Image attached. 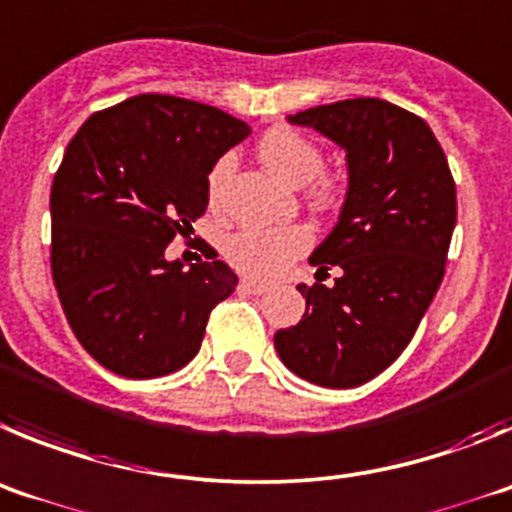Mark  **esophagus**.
I'll return each instance as SVG.
<instances>
[{
	"mask_svg": "<svg viewBox=\"0 0 512 512\" xmlns=\"http://www.w3.org/2000/svg\"><path fill=\"white\" fill-rule=\"evenodd\" d=\"M239 290L242 293H252V296H262L267 290V283H260V280H252V278H242L239 280Z\"/></svg>",
	"mask_w": 512,
	"mask_h": 512,
	"instance_id": "1",
	"label": "esophagus"
}]
</instances>
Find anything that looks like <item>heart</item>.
I'll return each instance as SVG.
<instances>
[{"label": "heart", "mask_w": 512, "mask_h": 512, "mask_svg": "<svg viewBox=\"0 0 512 512\" xmlns=\"http://www.w3.org/2000/svg\"><path fill=\"white\" fill-rule=\"evenodd\" d=\"M257 155L273 176L288 186H306L308 201L319 211H331L342 201V186L324 170V153L313 140L290 127H275L257 142ZM234 168L232 155H222L206 176L209 204L219 206L224 183ZM313 245V232L306 224L280 227H242L224 245V255L237 270L252 278H278Z\"/></svg>", "instance_id": "b5f03b06"}]
</instances>
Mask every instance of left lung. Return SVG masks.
<instances>
[{
    "label": "left lung",
    "instance_id": "obj_1",
    "mask_svg": "<svg viewBox=\"0 0 512 512\" xmlns=\"http://www.w3.org/2000/svg\"><path fill=\"white\" fill-rule=\"evenodd\" d=\"M347 150L339 222L311 265L334 285H298L306 313L275 334L283 365L324 388H357L400 357L444 278L457 186L431 127L390 101L359 96L288 117Z\"/></svg>",
    "mask_w": 512,
    "mask_h": 512
}]
</instances>
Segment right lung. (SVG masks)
Segmentation results:
<instances>
[{
    "instance_id": "obj_1",
    "label": "right lung",
    "mask_w": 512,
    "mask_h": 512,
    "mask_svg": "<svg viewBox=\"0 0 512 512\" xmlns=\"http://www.w3.org/2000/svg\"><path fill=\"white\" fill-rule=\"evenodd\" d=\"M247 135L209 104L140 94L68 142L50 188V267L73 334L107 370L163 377L199 352L237 275L216 252L186 270L165 247L204 214L211 165Z\"/></svg>"
}]
</instances>
